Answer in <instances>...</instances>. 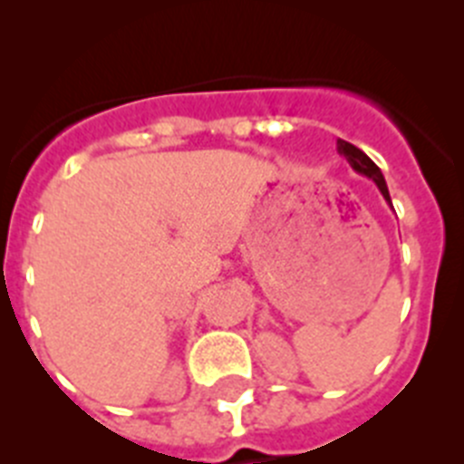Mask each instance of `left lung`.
I'll return each mask as SVG.
<instances>
[{
	"mask_svg": "<svg viewBox=\"0 0 464 464\" xmlns=\"http://www.w3.org/2000/svg\"><path fill=\"white\" fill-rule=\"evenodd\" d=\"M337 149H339V153H342L343 158L348 160V165L353 167L355 171H360V174L370 176L372 181H374L376 186H379V190L383 192L385 199L391 202V192H388V186H385V179H383V174H381L379 167H376L374 162H372V160L362 153V150L355 149L353 143L343 141V139H339V141H337Z\"/></svg>",
	"mask_w": 464,
	"mask_h": 464,
	"instance_id": "8db88e82",
	"label": "left lung"
}]
</instances>
